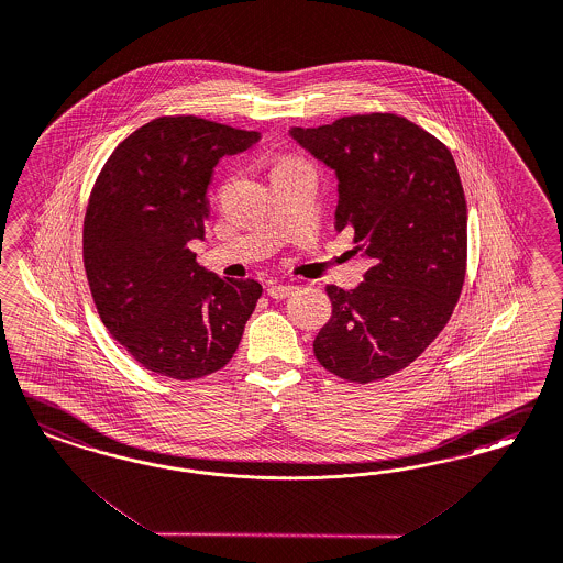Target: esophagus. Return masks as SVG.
I'll return each instance as SVG.
<instances>
[{
  "mask_svg": "<svg viewBox=\"0 0 563 563\" xmlns=\"http://www.w3.org/2000/svg\"><path fill=\"white\" fill-rule=\"evenodd\" d=\"M292 291H295L292 285H271L268 287V295H271L272 299H278V301L291 297Z\"/></svg>",
  "mask_w": 563,
  "mask_h": 563,
  "instance_id": "esophagus-1",
  "label": "esophagus"
}]
</instances>
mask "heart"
<instances>
[{
    "instance_id": "obj_1",
    "label": "heart",
    "mask_w": 563,
    "mask_h": 563,
    "mask_svg": "<svg viewBox=\"0 0 563 563\" xmlns=\"http://www.w3.org/2000/svg\"><path fill=\"white\" fill-rule=\"evenodd\" d=\"M299 162H303V159H299V157H283L274 168H278V166H287V164H299Z\"/></svg>"
}]
</instances>
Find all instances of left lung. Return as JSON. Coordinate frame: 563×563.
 Here are the masks:
<instances>
[{
    "label": "left lung",
    "mask_w": 563,
    "mask_h": 563,
    "mask_svg": "<svg viewBox=\"0 0 563 563\" xmlns=\"http://www.w3.org/2000/svg\"><path fill=\"white\" fill-rule=\"evenodd\" d=\"M292 139L339 176L336 231L372 260L364 283L327 287L332 316L313 341L316 360L350 383L408 368L445 329L462 295L467 208L445 143L408 118L374 112Z\"/></svg>",
    "instance_id": "8db88e82"
}]
</instances>
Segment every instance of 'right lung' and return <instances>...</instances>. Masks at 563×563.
<instances>
[{
    "mask_svg": "<svg viewBox=\"0 0 563 563\" xmlns=\"http://www.w3.org/2000/svg\"><path fill=\"white\" fill-rule=\"evenodd\" d=\"M257 139L206 118L159 117L99 170L82 262L103 327L143 368L194 380L233 360L262 285L203 271L187 243L206 234L218 159Z\"/></svg>",
    "mask_w": 563,
    "mask_h": 563,
    "instance_id": "1",
    "label": "right lung"
}]
</instances>
